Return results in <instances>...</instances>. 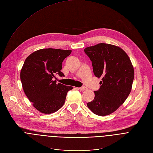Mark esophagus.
<instances>
[{
    "label": "esophagus",
    "instance_id": "34e87169",
    "mask_svg": "<svg viewBox=\"0 0 153 153\" xmlns=\"http://www.w3.org/2000/svg\"><path fill=\"white\" fill-rule=\"evenodd\" d=\"M80 90H87V88L86 87H85V86H83V87H79V88Z\"/></svg>",
    "mask_w": 153,
    "mask_h": 153
}]
</instances>
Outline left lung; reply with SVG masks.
Masks as SVG:
<instances>
[{"label": "left lung", "instance_id": "obj_1", "mask_svg": "<svg viewBox=\"0 0 153 153\" xmlns=\"http://www.w3.org/2000/svg\"><path fill=\"white\" fill-rule=\"evenodd\" d=\"M84 52L91 61L95 76L101 77V85L95 91L93 101L87 104L98 116L114 113L129 95L134 78L131 61L120 47L100 43L87 47Z\"/></svg>", "mask_w": 153, "mask_h": 153}]
</instances>
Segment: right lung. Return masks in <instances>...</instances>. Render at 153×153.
Wrapping results in <instances>:
<instances>
[{
  "instance_id": "obj_1",
  "label": "right lung",
  "mask_w": 153,
  "mask_h": 153,
  "mask_svg": "<svg viewBox=\"0 0 153 153\" xmlns=\"http://www.w3.org/2000/svg\"><path fill=\"white\" fill-rule=\"evenodd\" d=\"M71 50L55 48L38 50L25 61L20 79L25 94L40 113L51 114L62 108L68 91L73 87L56 84L55 74L65 76L61 71L63 60Z\"/></svg>"
}]
</instances>
